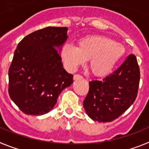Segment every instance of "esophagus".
<instances>
[{"label":"esophagus","mask_w":149,"mask_h":149,"mask_svg":"<svg viewBox=\"0 0 149 149\" xmlns=\"http://www.w3.org/2000/svg\"><path fill=\"white\" fill-rule=\"evenodd\" d=\"M83 78V76L80 75V74H74V80H79V79H82Z\"/></svg>","instance_id":"34e87169"}]
</instances>
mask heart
I'll return each mask as SVG.
<instances>
[{
	"label": "heart",
	"mask_w": 149,
	"mask_h": 149,
	"mask_svg": "<svg viewBox=\"0 0 149 149\" xmlns=\"http://www.w3.org/2000/svg\"><path fill=\"white\" fill-rule=\"evenodd\" d=\"M125 54V48L113 39L104 36H88L77 42V46L65 45L60 51L64 67L75 71L89 60L92 73L98 77L108 75Z\"/></svg>",
	"instance_id": "1"
}]
</instances>
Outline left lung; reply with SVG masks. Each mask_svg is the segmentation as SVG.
<instances>
[{
	"label": "left lung",
	"mask_w": 149,
	"mask_h": 149,
	"mask_svg": "<svg viewBox=\"0 0 149 149\" xmlns=\"http://www.w3.org/2000/svg\"><path fill=\"white\" fill-rule=\"evenodd\" d=\"M140 72L135 55L130 54L120 67L102 81H89L84 107L91 119L108 122L119 118L137 96Z\"/></svg>",
	"instance_id": "obj_1"
}]
</instances>
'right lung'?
Segmentation results:
<instances>
[{
    "label": "right lung",
    "mask_w": 149,
    "mask_h": 149,
    "mask_svg": "<svg viewBox=\"0 0 149 149\" xmlns=\"http://www.w3.org/2000/svg\"><path fill=\"white\" fill-rule=\"evenodd\" d=\"M68 28L48 27L18 43L9 68V95L24 113L41 116L53 109L62 91L73 83L58 50Z\"/></svg>",
    "instance_id": "1"
}]
</instances>
